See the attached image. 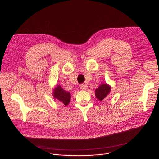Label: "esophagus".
<instances>
[{
  "label": "esophagus",
  "mask_w": 159,
  "mask_h": 159,
  "mask_svg": "<svg viewBox=\"0 0 159 159\" xmlns=\"http://www.w3.org/2000/svg\"><path fill=\"white\" fill-rule=\"evenodd\" d=\"M87 88H88V86L87 85V84L83 83V84H80V89L82 90H87Z\"/></svg>",
  "instance_id": "34e87169"
}]
</instances>
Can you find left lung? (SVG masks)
<instances>
[{
  "label": "left lung",
  "instance_id": "1",
  "mask_svg": "<svg viewBox=\"0 0 159 159\" xmlns=\"http://www.w3.org/2000/svg\"><path fill=\"white\" fill-rule=\"evenodd\" d=\"M111 87L107 84H102L96 89L95 90V96L99 101H102L105 97L109 94L110 92Z\"/></svg>",
  "mask_w": 159,
  "mask_h": 159
}]
</instances>
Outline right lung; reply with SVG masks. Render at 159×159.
I'll return each mask as SVG.
<instances>
[{
	"instance_id": "add662e5",
	"label": "right lung",
	"mask_w": 159,
	"mask_h": 159,
	"mask_svg": "<svg viewBox=\"0 0 159 159\" xmlns=\"http://www.w3.org/2000/svg\"><path fill=\"white\" fill-rule=\"evenodd\" d=\"M54 98L62 102L64 105L67 106L70 99V94L69 92H66L59 85H57L53 91Z\"/></svg>"
}]
</instances>
